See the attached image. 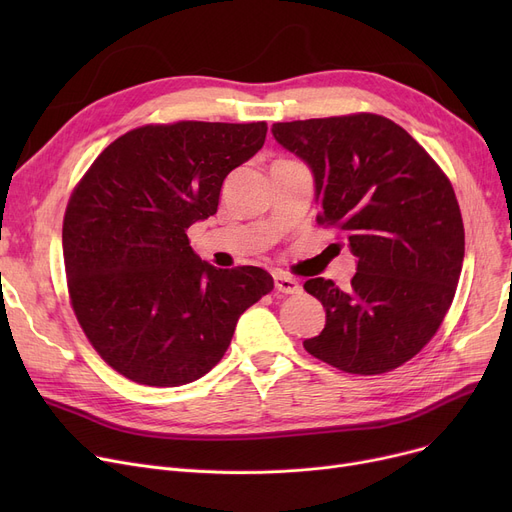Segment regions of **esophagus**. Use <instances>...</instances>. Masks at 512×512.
I'll return each mask as SVG.
<instances>
[{
  "instance_id": "esophagus-1",
  "label": "esophagus",
  "mask_w": 512,
  "mask_h": 512,
  "mask_svg": "<svg viewBox=\"0 0 512 512\" xmlns=\"http://www.w3.org/2000/svg\"><path fill=\"white\" fill-rule=\"evenodd\" d=\"M274 284H276V290L282 294H299L303 290V286L297 280L290 276H284V274H276Z\"/></svg>"
}]
</instances>
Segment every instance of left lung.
Here are the masks:
<instances>
[{
	"mask_svg": "<svg viewBox=\"0 0 512 512\" xmlns=\"http://www.w3.org/2000/svg\"><path fill=\"white\" fill-rule=\"evenodd\" d=\"M272 132L309 166L317 222L338 228L357 257L348 288L305 282L326 309L305 351L346 373L400 367L438 332L459 284L465 228L450 180L384 116L278 122Z\"/></svg>",
	"mask_w": 512,
	"mask_h": 512,
	"instance_id": "left-lung-1",
	"label": "left lung"
}]
</instances>
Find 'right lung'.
<instances>
[{"label": "right lung", "mask_w": 512, "mask_h": 512, "mask_svg": "<svg viewBox=\"0 0 512 512\" xmlns=\"http://www.w3.org/2000/svg\"><path fill=\"white\" fill-rule=\"evenodd\" d=\"M265 122L134 128L68 201L62 247L72 309L101 359L145 386L191 384L220 363L236 321L274 278L218 270L186 228L218 211L224 178L265 143Z\"/></svg>", "instance_id": "obj_1"}]
</instances>
